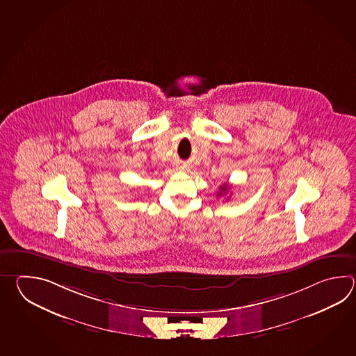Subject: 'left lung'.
Here are the masks:
<instances>
[{"label": "left lung", "instance_id": "8db88e82", "mask_svg": "<svg viewBox=\"0 0 356 356\" xmlns=\"http://www.w3.org/2000/svg\"><path fill=\"white\" fill-rule=\"evenodd\" d=\"M229 188H230V187H229L227 184H222V186L220 187L219 196H221V195H225L227 191H229Z\"/></svg>", "mask_w": 356, "mask_h": 356}]
</instances>
